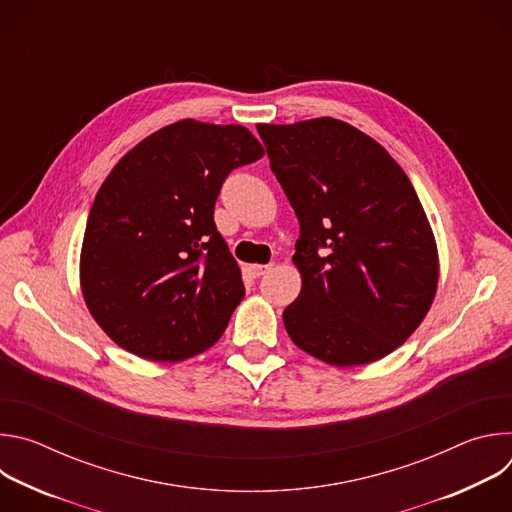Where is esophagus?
Listing matches in <instances>:
<instances>
[{
	"label": "esophagus",
	"instance_id": "34e87169",
	"mask_svg": "<svg viewBox=\"0 0 512 512\" xmlns=\"http://www.w3.org/2000/svg\"><path fill=\"white\" fill-rule=\"evenodd\" d=\"M271 267H273V265H259V263H255V265H251V273H253L255 277H261V275H265Z\"/></svg>",
	"mask_w": 512,
	"mask_h": 512
}]
</instances>
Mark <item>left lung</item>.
Listing matches in <instances>:
<instances>
[{"label": "left lung", "mask_w": 512, "mask_h": 512, "mask_svg": "<svg viewBox=\"0 0 512 512\" xmlns=\"http://www.w3.org/2000/svg\"><path fill=\"white\" fill-rule=\"evenodd\" d=\"M257 131L300 221L291 261L302 291L283 312L289 338L334 367L385 358L423 322L440 279L413 184L381 143L340 119Z\"/></svg>", "instance_id": "obj_1"}]
</instances>
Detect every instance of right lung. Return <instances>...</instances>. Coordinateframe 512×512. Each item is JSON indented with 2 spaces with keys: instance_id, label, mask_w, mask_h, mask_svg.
<instances>
[{
  "instance_id": "add662e5",
  "label": "right lung",
  "mask_w": 512,
  "mask_h": 512,
  "mask_svg": "<svg viewBox=\"0 0 512 512\" xmlns=\"http://www.w3.org/2000/svg\"><path fill=\"white\" fill-rule=\"evenodd\" d=\"M243 125L182 119L129 150L99 188L81 249V289L127 352L178 362L208 350L245 296L214 225L225 178L263 158Z\"/></svg>"
}]
</instances>
